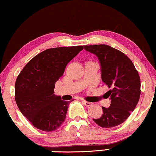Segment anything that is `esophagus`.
<instances>
[{
  "mask_svg": "<svg viewBox=\"0 0 156 156\" xmlns=\"http://www.w3.org/2000/svg\"><path fill=\"white\" fill-rule=\"evenodd\" d=\"M82 103L84 104V105H85L86 107H90V106L93 105V104L91 102H88V101H83Z\"/></svg>",
  "mask_w": 156,
  "mask_h": 156,
  "instance_id": "34e87169",
  "label": "esophagus"
}]
</instances>
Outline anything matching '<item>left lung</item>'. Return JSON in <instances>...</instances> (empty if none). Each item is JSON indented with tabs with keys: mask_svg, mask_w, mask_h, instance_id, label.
Returning <instances> with one entry per match:
<instances>
[{
	"mask_svg": "<svg viewBox=\"0 0 156 156\" xmlns=\"http://www.w3.org/2000/svg\"><path fill=\"white\" fill-rule=\"evenodd\" d=\"M85 49L98 57L102 81L109 88L104 95L111 100L110 107H102L103 115L93 120L103 128L120 125L130 116L140 100L141 83L138 71L128 56L110 46L85 45Z\"/></svg>",
	"mask_w": 156,
	"mask_h": 156,
	"instance_id": "1",
	"label": "left lung"
}]
</instances>
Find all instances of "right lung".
Listing matches in <instances>:
<instances>
[{"label":"right lung","instance_id":"add662e5","mask_svg":"<svg viewBox=\"0 0 156 156\" xmlns=\"http://www.w3.org/2000/svg\"><path fill=\"white\" fill-rule=\"evenodd\" d=\"M82 46L43 51L27 63L15 82V101L24 116L36 129L52 131L63 124L70 102L54 94L55 82Z\"/></svg>","mask_w":156,"mask_h":156}]
</instances>
